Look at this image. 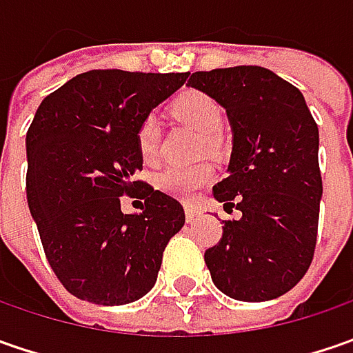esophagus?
<instances>
[{
	"mask_svg": "<svg viewBox=\"0 0 353 353\" xmlns=\"http://www.w3.org/2000/svg\"><path fill=\"white\" fill-rule=\"evenodd\" d=\"M184 216H186V222H194L200 216V210H198L196 206H186L184 208Z\"/></svg>",
	"mask_w": 353,
	"mask_h": 353,
	"instance_id": "esophagus-1",
	"label": "esophagus"
}]
</instances>
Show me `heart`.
Here are the masks:
<instances>
[{
    "instance_id": "obj_1",
    "label": "heart",
    "mask_w": 353,
    "mask_h": 353,
    "mask_svg": "<svg viewBox=\"0 0 353 353\" xmlns=\"http://www.w3.org/2000/svg\"><path fill=\"white\" fill-rule=\"evenodd\" d=\"M170 112L179 121L186 123L198 133L204 135V145L208 151L218 149V133L224 123L222 105L212 96L200 90H186L170 103ZM137 151L145 163H153L159 157L161 143V123L153 114H147L135 129ZM214 169L208 163H198L190 167H169L157 174V186L170 196L183 202H192L198 190L212 183Z\"/></svg>"
}]
</instances>
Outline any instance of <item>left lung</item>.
I'll use <instances>...</instances> for the list:
<instances>
[{
    "mask_svg": "<svg viewBox=\"0 0 353 353\" xmlns=\"http://www.w3.org/2000/svg\"><path fill=\"white\" fill-rule=\"evenodd\" d=\"M188 86L225 108L234 129L230 174L212 188L224 210L204 261L214 285L245 303L277 299L305 277L319 236V125L301 90L263 66L192 72Z\"/></svg>",
    "mask_w": 353,
    "mask_h": 353,
    "instance_id": "1",
    "label": "left lung"
}]
</instances>
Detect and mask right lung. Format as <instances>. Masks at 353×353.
I'll return each instance as SVG.
<instances>
[{"instance_id": "add662e5", "label": "right lung", "mask_w": 353, "mask_h": 353, "mask_svg": "<svg viewBox=\"0 0 353 353\" xmlns=\"http://www.w3.org/2000/svg\"><path fill=\"white\" fill-rule=\"evenodd\" d=\"M188 72L90 70L41 102L27 131V202L50 269L94 305H128L153 289L169 239L184 225L176 198L137 179L135 129ZM143 200L123 214L121 196Z\"/></svg>"}]
</instances>
